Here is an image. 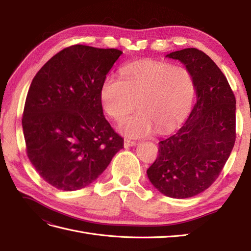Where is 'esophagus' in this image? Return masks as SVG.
Wrapping results in <instances>:
<instances>
[{
	"label": "esophagus",
	"mask_w": 251,
	"mask_h": 251,
	"mask_svg": "<svg viewBox=\"0 0 251 251\" xmlns=\"http://www.w3.org/2000/svg\"><path fill=\"white\" fill-rule=\"evenodd\" d=\"M134 146H136L135 141L125 139V148H130V147H134Z\"/></svg>",
	"instance_id": "esophagus-1"
}]
</instances>
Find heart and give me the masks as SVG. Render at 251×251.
<instances>
[{
	"label": "heart",
	"instance_id": "heart-1",
	"mask_svg": "<svg viewBox=\"0 0 251 251\" xmlns=\"http://www.w3.org/2000/svg\"><path fill=\"white\" fill-rule=\"evenodd\" d=\"M121 78L109 75L100 88L104 112L123 123L135 110L139 112L121 126L127 137H143L154 130L165 134L185 117L195 95V79L188 68L146 59L128 64Z\"/></svg>",
	"mask_w": 251,
	"mask_h": 251
}]
</instances>
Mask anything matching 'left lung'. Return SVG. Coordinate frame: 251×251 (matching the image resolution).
I'll return each mask as SVG.
<instances>
[{"label": "left lung", "mask_w": 251, "mask_h": 251, "mask_svg": "<svg viewBox=\"0 0 251 251\" xmlns=\"http://www.w3.org/2000/svg\"><path fill=\"white\" fill-rule=\"evenodd\" d=\"M192 72L197 101L180 130L159 142L147 171L159 192L176 199L207 189L219 177L235 141V97L227 78L207 54L196 48L175 51Z\"/></svg>", "instance_id": "1"}]
</instances>
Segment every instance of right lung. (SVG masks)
<instances>
[{
    "instance_id": "obj_1",
    "label": "right lung",
    "mask_w": 251,
    "mask_h": 251,
    "mask_svg": "<svg viewBox=\"0 0 251 251\" xmlns=\"http://www.w3.org/2000/svg\"><path fill=\"white\" fill-rule=\"evenodd\" d=\"M123 52L73 45L36 73L22 126L26 151L40 176L62 191L95 181L124 139L103 116L100 88Z\"/></svg>"
}]
</instances>
